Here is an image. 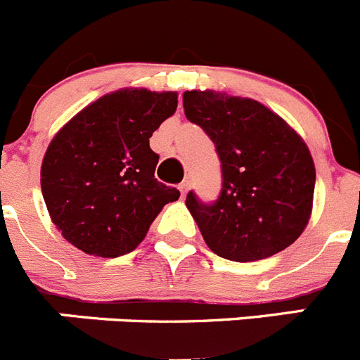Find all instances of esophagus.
Returning <instances> with one entry per match:
<instances>
[{"instance_id":"34e87169","label":"esophagus","mask_w":360,"mask_h":360,"mask_svg":"<svg viewBox=\"0 0 360 360\" xmlns=\"http://www.w3.org/2000/svg\"><path fill=\"white\" fill-rule=\"evenodd\" d=\"M178 189H180V193H182V196H186L187 189H189V180H184L180 186H178Z\"/></svg>"}]
</instances>
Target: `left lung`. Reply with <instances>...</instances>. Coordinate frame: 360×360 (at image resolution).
Returning a JSON list of instances; mask_svg holds the SVG:
<instances>
[{
  "label": "left lung",
  "mask_w": 360,
  "mask_h": 360,
  "mask_svg": "<svg viewBox=\"0 0 360 360\" xmlns=\"http://www.w3.org/2000/svg\"><path fill=\"white\" fill-rule=\"evenodd\" d=\"M187 120L214 142L221 193L186 205L209 249L231 262H257L290 247L311 214L316 165L307 144L278 113L224 91L184 94Z\"/></svg>",
  "instance_id": "8db88e82"
}]
</instances>
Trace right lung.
<instances>
[{"label": "right lung", "instance_id": "right-lung-1", "mask_svg": "<svg viewBox=\"0 0 360 360\" xmlns=\"http://www.w3.org/2000/svg\"><path fill=\"white\" fill-rule=\"evenodd\" d=\"M176 91L122 88L66 122L41 165V191L63 238L86 254L119 257L139 247L180 191L155 178L149 139L176 111Z\"/></svg>", "mask_w": 360, "mask_h": 360}]
</instances>
